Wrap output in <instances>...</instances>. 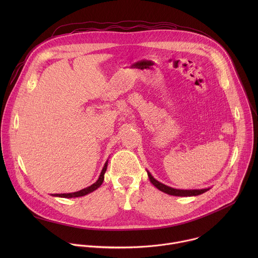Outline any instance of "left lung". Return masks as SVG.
<instances>
[{
    "mask_svg": "<svg viewBox=\"0 0 258 258\" xmlns=\"http://www.w3.org/2000/svg\"><path fill=\"white\" fill-rule=\"evenodd\" d=\"M147 173H148V177L150 179V181L153 183V186L156 187L159 191L171 195V196H178V197H191V196H198L201 195L205 192H207L208 190H210L211 188H204V189H191V190H185V189H175V188H171L169 186L164 185V183L158 181L156 178H154L152 176V174L150 173L149 170H147Z\"/></svg>",
    "mask_w": 258,
    "mask_h": 258,
    "instance_id": "left-lung-1",
    "label": "left lung"
}]
</instances>
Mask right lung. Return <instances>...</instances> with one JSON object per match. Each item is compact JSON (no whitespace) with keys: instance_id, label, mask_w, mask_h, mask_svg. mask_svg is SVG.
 Instances as JSON below:
<instances>
[{"instance_id":"obj_1","label":"right lung","mask_w":258,"mask_h":258,"mask_svg":"<svg viewBox=\"0 0 258 258\" xmlns=\"http://www.w3.org/2000/svg\"><path fill=\"white\" fill-rule=\"evenodd\" d=\"M107 165H108V160L105 162L103 168H102V171L99 175V178L93 183V185L83 189V190H80L78 192H73V193H63V194H51L52 196L54 197H61V198H77V197H82V196H86L94 191H96L102 183H103V180H104V174L106 172V169H107Z\"/></svg>"}]
</instances>
